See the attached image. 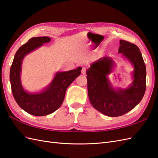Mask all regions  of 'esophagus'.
Returning a JSON list of instances; mask_svg holds the SVG:
<instances>
[{"label":"esophagus","instance_id":"esophagus-1","mask_svg":"<svg viewBox=\"0 0 158 158\" xmlns=\"http://www.w3.org/2000/svg\"><path fill=\"white\" fill-rule=\"evenodd\" d=\"M86 71H87L86 68H85V67H83V68H82V70H81L82 73H83V75H85V73H86Z\"/></svg>","mask_w":158,"mask_h":158}]
</instances>
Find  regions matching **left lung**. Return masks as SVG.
<instances>
[{
	"mask_svg": "<svg viewBox=\"0 0 158 158\" xmlns=\"http://www.w3.org/2000/svg\"><path fill=\"white\" fill-rule=\"evenodd\" d=\"M118 52L128 59L134 67L133 81L126 89L115 91L107 79L114 62L104 56L93 63L87 70L88 95L97 110L109 117H118L130 111L138 104L146 89V69L139 48L135 44L120 40Z\"/></svg>",
	"mask_w": 158,
	"mask_h": 158,
	"instance_id": "obj_1",
	"label": "left lung"
}]
</instances>
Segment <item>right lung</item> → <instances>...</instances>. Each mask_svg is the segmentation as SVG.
I'll return each mask as SVG.
<instances>
[{
  "mask_svg": "<svg viewBox=\"0 0 158 158\" xmlns=\"http://www.w3.org/2000/svg\"><path fill=\"white\" fill-rule=\"evenodd\" d=\"M51 40L48 37L30 39L15 53L10 70L11 90L14 98L23 110L31 115L44 116L55 111L61 106L67 89L81 74V67L56 73L49 87L40 94H30L24 91L20 79L22 60L27 54Z\"/></svg>",
  "mask_w": 158,
  "mask_h": 158,
  "instance_id": "obj_1",
  "label": "right lung"
}]
</instances>
